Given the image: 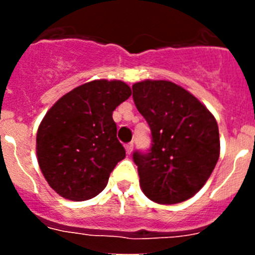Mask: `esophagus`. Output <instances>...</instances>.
Returning <instances> with one entry per match:
<instances>
[{
  "label": "esophagus",
  "mask_w": 255,
  "mask_h": 255,
  "mask_svg": "<svg viewBox=\"0 0 255 255\" xmlns=\"http://www.w3.org/2000/svg\"><path fill=\"white\" fill-rule=\"evenodd\" d=\"M132 148H134V144H132V143L126 144V145H125L126 153H128V154H131V152H132Z\"/></svg>",
  "instance_id": "esophagus-1"
}]
</instances>
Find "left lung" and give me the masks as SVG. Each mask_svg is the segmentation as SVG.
Wrapping results in <instances>:
<instances>
[{"label":"left lung","instance_id":"left-lung-1","mask_svg":"<svg viewBox=\"0 0 255 255\" xmlns=\"http://www.w3.org/2000/svg\"><path fill=\"white\" fill-rule=\"evenodd\" d=\"M132 100L152 134L147 153H132L141 190L159 204L181 203L197 194L215 170L217 121L193 94L167 80L135 83Z\"/></svg>","mask_w":255,"mask_h":255}]
</instances>
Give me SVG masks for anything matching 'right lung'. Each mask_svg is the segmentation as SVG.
<instances>
[{"mask_svg":"<svg viewBox=\"0 0 255 255\" xmlns=\"http://www.w3.org/2000/svg\"><path fill=\"white\" fill-rule=\"evenodd\" d=\"M131 96L121 80H93L61 97L37 132V157L44 179L65 199L82 202L106 188L125 149L112 112Z\"/></svg>","mask_w":255,"mask_h":255,"instance_id":"obj_1","label":"right lung"}]
</instances>
